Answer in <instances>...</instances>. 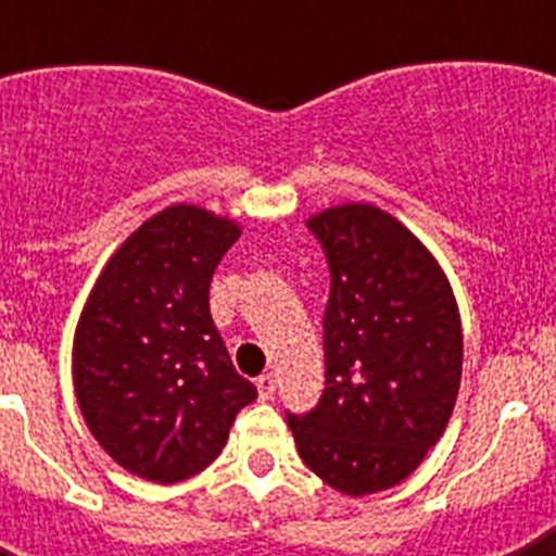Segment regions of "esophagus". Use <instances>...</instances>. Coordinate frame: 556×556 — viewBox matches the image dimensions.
I'll return each mask as SVG.
<instances>
[{
	"label": "esophagus",
	"instance_id": "obj_1",
	"mask_svg": "<svg viewBox=\"0 0 556 556\" xmlns=\"http://www.w3.org/2000/svg\"><path fill=\"white\" fill-rule=\"evenodd\" d=\"M275 384H278V378H275L273 372H264V376H258L255 387H258V395H262V401H269V397L275 395Z\"/></svg>",
	"mask_w": 556,
	"mask_h": 556
}]
</instances>
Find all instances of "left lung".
Segmentation results:
<instances>
[{
	"instance_id": "left-lung-1",
	"label": "left lung",
	"mask_w": 556,
	"mask_h": 556,
	"mask_svg": "<svg viewBox=\"0 0 556 556\" xmlns=\"http://www.w3.org/2000/svg\"><path fill=\"white\" fill-rule=\"evenodd\" d=\"M331 269L326 390L287 415L298 454L339 493L390 490L443 437L462 381V323L443 267L392 214L345 203L308 219Z\"/></svg>"
}]
</instances>
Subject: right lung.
<instances>
[{"mask_svg":"<svg viewBox=\"0 0 556 556\" xmlns=\"http://www.w3.org/2000/svg\"><path fill=\"white\" fill-rule=\"evenodd\" d=\"M242 228L169 205L108 258L72 348L88 431L116 465L175 484L217 459L255 387L233 370L211 320V275Z\"/></svg>","mask_w":556,"mask_h":556,"instance_id":"add662e5","label":"right lung"}]
</instances>
